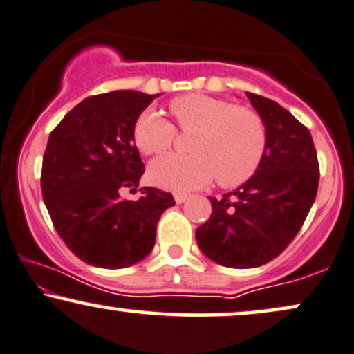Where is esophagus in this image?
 I'll use <instances>...</instances> for the list:
<instances>
[{
  "mask_svg": "<svg viewBox=\"0 0 354 354\" xmlns=\"http://www.w3.org/2000/svg\"><path fill=\"white\" fill-rule=\"evenodd\" d=\"M189 199V194L186 193H174V201H176L178 204H183L185 201H188Z\"/></svg>",
  "mask_w": 354,
  "mask_h": 354,
  "instance_id": "esophagus-1",
  "label": "esophagus"
}]
</instances>
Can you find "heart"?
Instances as JSON below:
<instances>
[{
	"mask_svg": "<svg viewBox=\"0 0 354 354\" xmlns=\"http://www.w3.org/2000/svg\"><path fill=\"white\" fill-rule=\"evenodd\" d=\"M176 127L194 130L188 155L169 153L153 160L148 178L153 185L171 191H191L214 180L234 188L257 171L267 147V130L255 110L203 93H188L169 102ZM174 127L148 109L136 118L133 142L143 155L169 148Z\"/></svg>",
	"mask_w": 354,
	"mask_h": 354,
	"instance_id": "obj_1",
	"label": "heart"
}]
</instances>
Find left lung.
Masks as SVG:
<instances>
[{"label":"left lung","instance_id":"obj_1","mask_svg":"<svg viewBox=\"0 0 354 354\" xmlns=\"http://www.w3.org/2000/svg\"><path fill=\"white\" fill-rule=\"evenodd\" d=\"M267 130L257 171L237 189L211 198V218L196 229L206 257L224 267L252 269L293 241L315 201L320 180L308 129L277 102L247 92Z\"/></svg>","mask_w":354,"mask_h":354}]
</instances>
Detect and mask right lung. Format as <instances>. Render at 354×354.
I'll list each match as a JSON object with an SVG mask.
<instances>
[{
    "mask_svg": "<svg viewBox=\"0 0 354 354\" xmlns=\"http://www.w3.org/2000/svg\"><path fill=\"white\" fill-rule=\"evenodd\" d=\"M158 97L113 91L87 97L50 131L42 158L41 189L61 239L80 261L123 269L143 261L155 245L156 224L174 206L171 193L136 191L143 161L133 142L136 118Z\"/></svg>",
    "mask_w": 354,
    "mask_h": 354,
    "instance_id": "obj_1",
    "label": "right lung"
}]
</instances>
